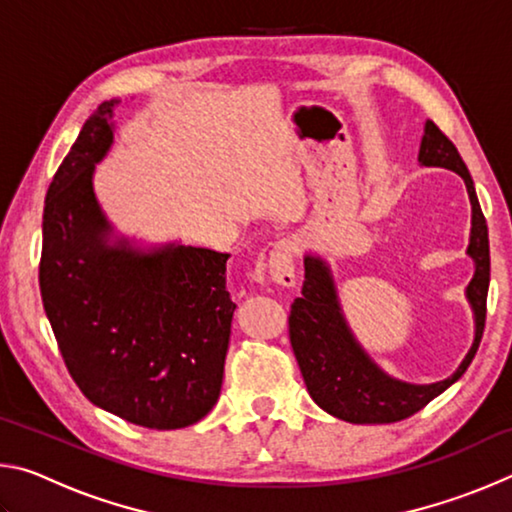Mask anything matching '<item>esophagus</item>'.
Masks as SVG:
<instances>
[{"instance_id": "esophagus-1", "label": "esophagus", "mask_w": 512, "mask_h": 512, "mask_svg": "<svg viewBox=\"0 0 512 512\" xmlns=\"http://www.w3.org/2000/svg\"><path fill=\"white\" fill-rule=\"evenodd\" d=\"M296 246L293 241L282 239L273 246L268 255V275L271 280L282 284V287H293L296 284Z\"/></svg>"}]
</instances>
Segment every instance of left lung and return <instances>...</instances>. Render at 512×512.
<instances>
[{
	"label": "left lung",
	"mask_w": 512,
	"mask_h": 512,
	"mask_svg": "<svg viewBox=\"0 0 512 512\" xmlns=\"http://www.w3.org/2000/svg\"><path fill=\"white\" fill-rule=\"evenodd\" d=\"M418 160L424 167H445L465 180L472 203V237L467 253L474 259L476 271L467 287V300L474 309L476 336L470 352L452 377L429 386L406 384L381 372L366 352L354 341L345 325L329 268L316 257H305V282L302 296L293 300L289 314V339L293 354L305 379L307 391L320 409L334 418L352 424H386L400 422L424 409L454 384L470 366L479 350L485 327V302L490 284V244L488 225L474 192L470 171L454 142L427 121Z\"/></svg>",
	"instance_id": "1"
}]
</instances>
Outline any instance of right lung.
I'll return each instance as SVG.
<instances>
[{"label":"right lung","mask_w":512,"mask_h":512,"mask_svg":"<svg viewBox=\"0 0 512 512\" xmlns=\"http://www.w3.org/2000/svg\"><path fill=\"white\" fill-rule=\"evenodd\" d=\"M103 101L47 189L40 296L81 393L149 429H183L219 400L235 302L228 253L169 244L140 253L108 244L92 173L112 144Z\"/></svg>","instance_id":"right-lung-1"}]
</instances>
